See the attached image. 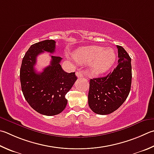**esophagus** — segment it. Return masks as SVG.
<instances>
[{
	"instance_id": "34e87169",
	"label": "esophagus",
	"mask_w": 154,
	"mask_h": 154,
	"mask_svg": "<svg viewBox=\"0 0 154 154\" xmlns=\"http://www.w3.org/2000/svg\"><path fill=\"white\" fill-rule=\"evenodd\" d=\"M76 76L77 77H83V73L81 71H77L76 72Z\"/></svg>"
}]
</instances>
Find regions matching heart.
<instances>
[{"mask_svg":"<svg viewBox=\"0 0 154 154\" xmlns=\"http://www.w3.org/2000/svg\"><path fill=\"white\" fill-rule=\"evenodd\" d=\"M72 58L82 64L89 63V69L93 75L105 73L116 60V55L112 48H106L99 46L79 47L74 51Z\"/></svg>","mask_w":154,"mask_h":154,"instance_id":"obj_1","label":"heart"}]
</instances>
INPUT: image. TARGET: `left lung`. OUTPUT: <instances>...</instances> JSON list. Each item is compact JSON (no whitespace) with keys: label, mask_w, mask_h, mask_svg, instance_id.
<instances>
[{"label":"left lung","mask_w":154,"mask_h":154,"mask_svg":"<svg viewBox=\"0 0 154 154\" xmlns=\"http://www.w3.org/2000/svg\"><path fill=\"white\" fill-rule=\"evenodd\" d=\"M118 48V65L104 77L89 81L88 104L97 114L106 115L116 110L127 98L132 79L131 58L121 46Z\"/></svg>","instance_id":"1"}]
</instances>
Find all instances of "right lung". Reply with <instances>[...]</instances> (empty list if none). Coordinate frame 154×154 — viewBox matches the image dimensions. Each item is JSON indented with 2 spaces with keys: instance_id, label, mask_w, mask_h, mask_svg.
<instances>
[{
  "instance_id": "right-lung-1",
  "label": "right lung",
  "mask_w": 154,
  "mask_h": 154,
  "mask_svg": "<svg viewBox=\"0 0 154 154\" xmlns=\"http://www.w3.org/2000/svg\"><path fill=\"white\" fill-rule=\"evenodd\" d=\"M56 42L46 40L29 47L22 60L20 69L21 90L25 99L33 110L46 116H54L64 110L67 104L65 95L74 85L75 72L63 71L62 58L51 56L50 65L36 72V58L44 52L54 53Z\"/></svg>"
}]
</instances>
